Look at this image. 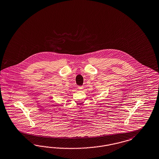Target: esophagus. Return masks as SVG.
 <instances>
[{
    "instance_id": "34e87169",
    "label": "esophagus",
    "mask_w": 159,
    "mask_h": 159,
    "mask_svg": "<svg viewBox=\"0 0 159 159\" xmlns=\"http://www.w3.org/2000/svg\"><path fill=\"white\" fill-rule=\"evenodd\" d=\"M78 89H79V90H82V89H83V86H79V87H78Z\"/></svg>"
}]
</instances>
